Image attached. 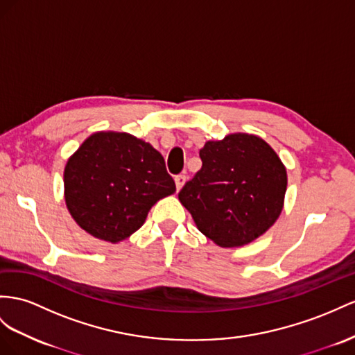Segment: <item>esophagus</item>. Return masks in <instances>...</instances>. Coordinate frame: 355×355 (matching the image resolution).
I'll return each mask as SVG.
<instances>
[{
	"instance_id": "34e87169",
	"label": "esophagus",
	"mask_w": 355,
	"mask_h": 355,
	"mask_svg": "<svg viewBox=\"0 0 355 355\" xmlns=\"http://www.w3.org/2000/svg\"><path fill=\"white\" fill-rule=\"evenodd\" d=\"M184 183H186V175L180 174V175H177V177H175V186H177V190H180L181 187H183V186H184Z\"/></svg>"
}]
</instances>
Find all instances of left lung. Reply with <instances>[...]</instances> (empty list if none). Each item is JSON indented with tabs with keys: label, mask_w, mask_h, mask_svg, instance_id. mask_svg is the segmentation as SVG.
Masks as SVG:
<instances>
[{
	"label": "left lung",
	"mask_w": 355,
	"mask_h": 355,
	"mask_svg": "<svg viewBox=\"0 0 355 355\" xmlns=\"http://www.w3.org/2000/svg\"><path fill=\"white\" fill-rule=\"evenodd\" d=\"M202 168L178 199L196 228L220 248L246 246L267 232L284 210L286 168L257 135L231 133L207 141Z\"/></svg>",
	"instance_id": "8db88e82"
}]
</instances>
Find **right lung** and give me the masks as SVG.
I'll list each match as a JSON object with an SVG mask.
<instances>
[{"instance_id": "add662e5", "label": "right lung", "mask_w": 355, "mask_h": 355, "mask_svg": "<svg viewBox=\"0 0 355 355\" xmlns=\"http://www.w3.org/2000/svg\"><path fill=\"white\" fill-rule=\"evenodd\" d=\"M175 192L165 160L151 144L125 132H96L64 168V199L75 222L94 239L116 244Z\"/></svg>"}]
</instances>
